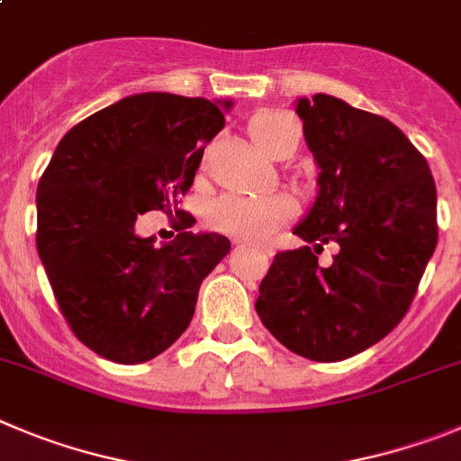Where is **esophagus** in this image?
I'll return each mask as SVG.
<instances>
[{
  "label": "esophagus",
  "instance_id": "obj_1",
  "mask_svg": "<svg viewBox=\"0 0 461 461\" xmlns=\"http://www.w3.org/2000/svg\"><path fill=\"white\" fill-rule=\"evenodd\" d=\"M249 249H251V251H258V253H263V256H272V249H269V247H249Z\"/></svg>",
  "mask_w": 461,
  "mask_h": 461
}]
</instances>
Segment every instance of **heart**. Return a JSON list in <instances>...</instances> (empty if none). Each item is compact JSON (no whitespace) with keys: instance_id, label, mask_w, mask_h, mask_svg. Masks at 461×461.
Listing matches in <instances>:
<instances>
[{"instance_id":"heart-1","label":"heart","mask_w":461,"mask_h":461,"mask_svg":"<svg viewBox=\"0 0 461 461\" xmlns=\"http://www.w3.org/2000/svg\"><path fill=\"white\" fill-rule=\"evenodd\" d=\"M251 137L265 153L283 158L293 143L299 141V125L283 112H260L251 118ZM297 208L293 198L283 194L272 196H240L228 194L212 205L210 221L217 230L247 242H265L293 221Z\"/></svg>"}]
</instances>
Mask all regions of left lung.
I'll return each instance as SVG.
<instances>
[{
	"label": "left lung",
	"mask_w": 461,
	"mask_h": 461,
	"mask_svg": "<svg viewBox=\"0 0 461 461\" xmlns=\"http://www.w3.org/2000/svg\"><path fill=\"white\" fill-rule=\"evenodd\" d=\"M297 113L320 189L294 235L313 247L274 256L256 311L290 352L343 361L407 315L437 249V187L428 159L384 116L324 93L299 100ZM329 241L339 253L322 268Z\"/></svg>",
	"instance_id": "1"
}]
</instances>
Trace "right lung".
Wrapping results in <instances>:
<instances>
[{
  "mask_svg": "<svg viewBox=\"0 0 461 461\" xmlns=\"http://www.w3.org/2000/svg\"><path fill=\"white\" fill-rule=\"evenodd\" d=\"M230 103L139 93L84 118L59 141L38 183L36 247L61 315L109 361L143 363L189 327L198 288L230 251L226 235L187 233L178 210L205 143ZM181 217L184 233L162 248L139 239V213Z\"/></svg>",
  "mask_w": 461,
  "mask_h": 461,
  "instance_id": "add662e5",
  "label": "right lung"
}]
</instances>
